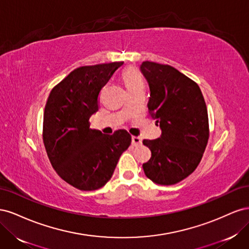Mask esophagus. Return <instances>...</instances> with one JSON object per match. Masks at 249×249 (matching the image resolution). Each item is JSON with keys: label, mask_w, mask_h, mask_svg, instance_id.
<instances>
[{"label": "esophagus", "mask_w": 249, "mask_h": 249, "mask_svg": "<svg viewBox=\"0 0 249 249\" xmlns=\"http://www.w3.org/2000/svg\"><path fill=\"white\" fill-rule=\"evenodd\" d=\"M142 143V140L140 137H136V136H132V144L137 146V145H140Z\"/></svg>", "instance_id": "obj_1"}]
</instances>
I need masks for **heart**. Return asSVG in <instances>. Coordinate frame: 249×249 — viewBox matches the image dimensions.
<instances>
[{"mask_svg": "<svg viewBox=\"0 0 249 249\" xmlns=\"http://www.w3.org/2000/svg\"><path fill=\"white\" fill-rule=\"evenodd\" d=\"M123 80L130 93L144 89V81H143L141 73L134 67H129L124 71Z\"/></svg>", "mask_w": 249, "mask_h": 249, "instance_id": "heart-1", "label": "heart"}]
</instances>
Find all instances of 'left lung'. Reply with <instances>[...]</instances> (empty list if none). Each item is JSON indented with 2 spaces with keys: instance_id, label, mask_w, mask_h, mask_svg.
Listing matches in <instances>:
<instances>
[{
  "instance_id": "8db88e82",
  "label": "left lung",
  "mask_w": 249,
  "mask_h": 249,
  "mask_svg": "<svg viewBox=\"0 0 249 249\" xmlns=\"http://www.w3.org/2000/svg\"><path fill=\"white\" fill-rule=\"evenodd\" d=\"M141 72L148 82V114L162 135L143 140L152 157L142 165L145 176L159 185H175L196 169L209 140V117L201 90L175 67L144 61Z\"/></svg>"
}]
</instances>
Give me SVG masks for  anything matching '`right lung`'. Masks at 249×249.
Instances as JSON below:
<instances>
[{
    "instance_id": "right-lung-1",
    "label": "right lung",
    "mask_w": 249,
    "mask_h": 249,
    "mask_svg": "<svg viewBox=\"0 0 249 249\" xmlns=\"http://www.w3.org/2000/svg\"><path fill=\"white\" fill-rule=\"evenodd\" d=\"M124 62L78 67L52 89L43 113L42 139L53 168L67 184L82 191L106 185L119 157L131 144V135L90 129L99 110V96Z\"/></svg>"
}]
</instances>
